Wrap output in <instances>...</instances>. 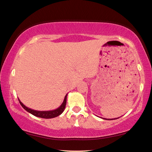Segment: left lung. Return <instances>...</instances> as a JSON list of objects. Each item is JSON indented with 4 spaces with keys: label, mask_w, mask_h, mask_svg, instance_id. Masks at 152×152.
Returning <instances> with one entry per match:
<instances>
[{
    "label": "left lung",
    "mask_w": 152,
    "mask_h": 152,
    "mask_svg": "<svg viewBox=\"0 0 152 152\" xmlns=\"http://www.w3.org/2000/svg\"><path fill=\"white\" fill-rule=\"evenodd\" d=\"M108 120H110V119H108ZM110 120H113V119H110Z\"/></svg>",
    "instance_id": "1"
}]
</instances>
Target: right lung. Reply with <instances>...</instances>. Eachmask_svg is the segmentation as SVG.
<instances>
[{"label": "right lung", "mask_w": 152, "mask_h": 152, "mask_svg": "<svg viewBox=\"0 0 152 152\" xmlns=\"http://www.w3.org/2000/svg\"><path fill=\"white\" fill-rule=\"evenodd\" d=\"M19 102H20V105L22 106L27 111V112H28L30 113V114H33L34 116L39 117V118H55V117L58 116L59 115H61L62 113L63 112V111L65 110V106H66V102H67V95L65 96L64 101L63 102V104L61 105V107H59L56 109V110H53V111H49V112H40V111L31 110V109L25 107L24 104L20 101V100H19Z\"/></svg>", "instance_id": "obj_1"}]
</instances>
